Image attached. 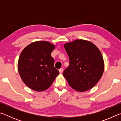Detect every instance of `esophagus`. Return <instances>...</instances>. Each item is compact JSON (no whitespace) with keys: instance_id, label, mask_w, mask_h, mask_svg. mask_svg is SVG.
<instances>
[{"instance_id":"34e87169","label":"esophagus","mask_w":121,"mask_h":121,"mask_svg":"<svg viewBox=\"0 0 121 121\" xmlns=\"http://www.w3.org/2000/svg\"><path fill=\"white\" fill-rule=\"evenodd\" d=\"M59 73H62L63 72V69H62V68H60V69L59 70Z\"/></svg>"}]
</instances>
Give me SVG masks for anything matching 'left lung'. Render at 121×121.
I'll return each instance as SVG.
<instances>
[{
	"instance_id": "left-lung-1",
	"label": "left lung",
	"mask_w": 121,
	"mask_h": 121,
	"mask_svg": "<svg viewBox=\"0 0 121 121\" xmlns=\"http://www.w3.org/2000/svg\"><path fill=\"white\" fill-rule=\"evenodd\" d=\"M69 65L63 75L69 85L78 92L91 89L102 77L104 61L97 46L89 41L76 39L64 45Z\"/></svg>"
}]
</instances>
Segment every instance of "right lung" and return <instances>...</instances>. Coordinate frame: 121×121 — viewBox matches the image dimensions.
I'll use <instances>...</instances> for the list:
<instances>
[{
    "mask_svg": "<svg viewBox=\"0 0 121 121\" xmlns=\"http://www.w3.org/2000/svg\"><path fill=\"white\" fill-rule=\"evenodd\" d=\"M54 48L55 45L46 41H37L26 46L20 54L17 64L20 76L34 91L48 89L59 74L51 55Z\"/></svg>",
    "mask_w": 121,
    "mask_h": 121,
    "instance_id": "right-lung-1",
    "label": "right lung"
}]
</instances>
